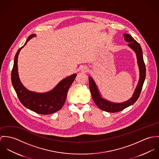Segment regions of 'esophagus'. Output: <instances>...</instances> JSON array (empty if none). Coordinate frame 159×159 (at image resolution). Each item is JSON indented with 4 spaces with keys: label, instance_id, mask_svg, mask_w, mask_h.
Returning a JSON list of instances; mask_svg holds the SVG:
<instances>
[{
    "label": "esophagus",
    "instance_id": "obj_1",
    "mask_svg": "<svg viewBox=\"0 0 159 159\" xmlns=\"http://www.w3.org/2000/svg\"><path fill=\"white\" fill-rule=\"evenodd\" d=\"M81 70L82 71H84V72H87V71H88V68H87V66H82Z\"/></svg>",
    "mask_w": 159,
    "mask_h": 159
}]
</instances>
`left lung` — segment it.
I'll list each match as a JSON object with an SVG mask.
<instances>
[{"instance_id":"left-lung-1","label":"left lung","mask_w":159,"mask_h":159,"mask_svg":"<svg viewBox=\"0 0 159 159\" xmlns=\"http://www.w3.org/2000/svg\"><path fill=\"white\" fill-rule=\"evenodd\" d=\"M123 36L125 41L129 43L128 46L136 53L137 63L140 71V78L139 83L135 89L132 97L128 101L121 103H115L108 101L101 97V95L99 92L98 87L96 86L94 80L91 77H89V87L94 102L101 110L110 113L120 111L124 108L134 104L137 101L140 95L142 87L146 77V66L143 60V52L140 44L137 41H136L132 37V36L127 34H124Z\"/></svg>"}]
</instances>
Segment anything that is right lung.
<instances>
[{"label": "right lung", "mask_w": 159, "mask_h": 159, "mask_svg": "<svg viewBox=\"0 0 159 159\" xmlns=\"http://www.w3.org/2000/svg\"><path fill=\"white\" fill-rule=\"evenodd\" d=\"M36 35L32 34L27 39L24 45ZM18 49L14 60L11 71V82L21 104L26 108L41 115H49L60 110L65 104L68 91L77 74H74L63 79L52 90L38 93L30 91L21 84L18 72V57L20 49Z\"/></svg>", "instance_id": "right-lung-1"}]
</instances>
